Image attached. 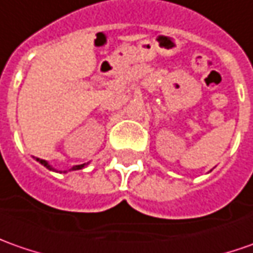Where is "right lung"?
Listing matches in <instances>:
<instances>
[{"label":"right lung","instance_id":"add662e5","mask_svg":"<svg viewBox=\"0 0 253 253\" xmlns=\"http://www.w3.org/2000/svg\"><path fill=\"white\" fill-rule=\"evenodd\" d=\"M36 161L40 162L42 165H44V167H46L47 169H50V170H56V169H54V168H53V167H51V165H50V164H48L47 161H44V160H39V158H36ZM86 165H88V164H81V165H74V167H73V168H71V169H70V170L83 169V168H85ZM64 172H67V170H64Z\"/></svg>","mask_w":253,"mask_h":253}]
</instances>
